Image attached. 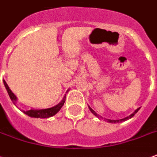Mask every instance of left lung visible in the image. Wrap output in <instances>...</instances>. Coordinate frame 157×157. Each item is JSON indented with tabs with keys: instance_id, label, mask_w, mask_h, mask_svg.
Listing matches in <instances>:
<instances>
[{
	"instance_id": "8db88e82",
	"label": "left lung",
	"mask_w": 157,
	"mask_h": 157,
	"mask_svg": "<svg viewBox=\"0 0 157 157\" xmlns=\"http://www.w3.org/2000/svg\"><path fill=\"white\" fill-rule=\"evenodd\" d=\"M89 108H90V112H92V113H93V114H94V116H95V117H98V118H101V117L100 116V115H99V114H97V113H96V112H94V110H93V109L91 108V107H90V105H89ZM140 108L136 109V110H135V111H134V112H133V113H132V114H131V115H129V116H128V117H125V118H123V119L112 120V119H106V118H105V121H106V122H108V123H121V122H123V121H126V120H128V119H130V118H131V117H134V115H135V114H136V113H137L138 111H139V110H140Z\"/></svg>"
}]
</instances>
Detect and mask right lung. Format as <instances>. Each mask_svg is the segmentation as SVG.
I'll use <instances>...</instances> for the list:
<instances>
[{"label": "right lung", "instance_id": "obj_1", "mask_svg": "<svg viewBox=\"0 0 157 157\" xmlns=\"http://www.w3.org/2000/svg\"><path fill=\"white\" fill-rule=\"evenodd\" d=\"M4 83V85H5L6 89V91L9 94L10 99L12 100V101L13 102L14 105H16V102L17 101V98L15 94H13V91L10 90V88L8 87L7 84L6 83V81H3ZM68 90L67 92H68ZM65 101H66V95L63 97V99L62 100V101L58 103L57 105H56L55 106L53 107H51V108H46V109H30L29 111H24V110H21L22 112L26 114L29 117H35V118H48V117H51L56 115L57 112L60 111V109L63 107V105H64L65 103Z\"/></svg>", "mask_w": 157, "mask_h": 157}]
</instances>
